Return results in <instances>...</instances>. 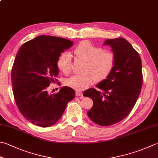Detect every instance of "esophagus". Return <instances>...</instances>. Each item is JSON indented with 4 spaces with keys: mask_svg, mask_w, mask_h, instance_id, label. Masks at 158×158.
<instances>
[{
    "mask_svg": "<svg viewBox=\"0 0 158 158\" xmlns=\"http://www.w3.org/2000/svg\"><path fill=\"white\" fill-rule=\"evenodd\" d=\"M76 96H82V93L80 91H76Z\"/></svg>",
    "mask_w": 158,
    "mask_h": 158,
    "instance_id": "1",
    "label": "esophagus"
}]
</instances>
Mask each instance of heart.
<instances>
[{"label": "heart", "mask_w": 158, "mask_h": 158, "mask_svg": "<svg viewBox=\"0 0 158 158\" xmlns=\"http://www.w3.org/2000/svg\"><path fill=\"white\" fill-rule=\"evenodd\" d=\"M76 56L85 61L80 75H74L65 81V85L75 90L87 89L95 82H102L111 74L115 63L114 53L104 50L87 41L80 43L74 50ZM57 66L62 73L68 74L71 71V57L69 52H63L57 60Z\"/></svg>", "instance_id": "obj_1"}]
</instances>
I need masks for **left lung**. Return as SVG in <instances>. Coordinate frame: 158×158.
Listing matches in <instances>:
<instances>
[{"label": "left lung", "instance_id": "1", "mask_svg": "<svg viewBox=\"0 0 158 158\" xmlns=\"http://www.w3.org/2000/svg\"><path fill=\"white\" fill-rule=\"evenodd\" d=\"M104 44L111 47L115 55L114 69L96 85L102 92L91 88L83 96L94 102L87 112L89 118L98 125L110 126L123 120L131 111L140 94L143 78L139 53L126 39H107Z\"/></svg>", "mask_w": 158, "mask_h": 158}]
</instances>
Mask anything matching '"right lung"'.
Here are the masks:
<instances>
[{"label": "right lung", "mask_w": 158, "mask_h": 158, "mask_svg": "<svg viewBox=\"0 0 158 158\" xmlns=\"http://www.w3.org/2000/svg\"><path fill=\"white\" fill-rule=\"evenodd\" d=\"M73 41L52 35H39L24 43L18 51L11 70L15 102L26 120L41 127L59 120L75 91L62 87L49 95L47 87L58 75L57 60Z\"/></svg>", "instance_id": "right-lung-1"}]
</instances>
